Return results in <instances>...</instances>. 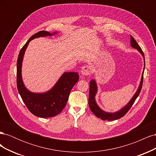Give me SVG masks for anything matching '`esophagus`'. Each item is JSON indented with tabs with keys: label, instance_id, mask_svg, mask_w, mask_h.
Instances as JSON below:
<instances>
[{
	"label": "esophagus",
	"instance_id": "34e87169",
	"mask_svg": "<svg viewBox=\"0 0 156 156\" xmlns=\"http://www.w3.org/2000/svg\"><path fill=\"white\" fill-rule=\"evenodd\" d=\"M92 71V68L90 66L86 65L82 68L81 73L84 75H89L91 74Z\"/></svg>",
	"mask_w": 156,
	"mask_h": 156
}]
</instances>
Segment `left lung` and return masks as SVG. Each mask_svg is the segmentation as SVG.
Returning a JSON list of instances; mask_svg holds the SVG:
<instances>
[{
  "label": "left lung",
  "mask_w": 156,
  "mask_h": 156,
  "mask_svg": "<svg viewBox=\"0 0 156 156\" xmlns=\"http://www.w3.org/2000/svg\"><path fill=\"white\" fill-rule=\"evenodd\" d=\"M131 46L132 47V48L137 49L140 52V53L142 54L143 57L144 58V55L143 50L141 49L139 45L137 42L135 41V40L133 38L132 36H131ZM144 66H145V60H144ZM144 68H145V66L144 67ZM143 74H144V71L143 73L142 77H141V81L140 83L137 91L136 92L133 97L131 98L130 101L119 111H118L116 112H112V113L106 112L105 111H103L98 106L97 103L95 101V96H96V94L97 92V90H98L96 83L95 81H94V80H93V79L91 80L90 82L89 98H88V105H89V107H90V108L91 111L98 118H100V119H101V120H108V121L115 120L120 119V118H122V117H123L126 114V113L128 112L129 108L131 107L132 105H133L135 101L136 100V98H137L139 95V94L141 90V88H142V87H143Z\"/></svg>",
  "instance_id": "8db88e82"
}]
</instances>
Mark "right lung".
<instances>
[{"instance_id": "right-lung-1", "label": "right lung", "mask_w": 156, "mask_h": 156, "mask_svg": "<svg viewBox=\"0 0 156 156\" xmlns=\"http://www.w3.org/2000/svg\"><path fill=\"white\" fill-rule=\"evenodd\" d=\"M53 34L41 30L32 35L21 48L17 61V87L22 100L28 109L33 115L41 118L56 116L63 110L68 101L71 90L79 80L76 72H66L59 79L53 88L45 93L37 94L25 88L21 77V66L25 51L29 42L39 37L51 36Z\"/></svg>"}]
</instances>
